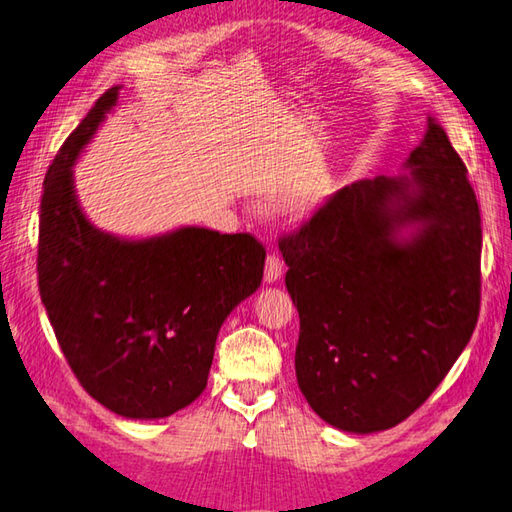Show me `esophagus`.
<instances>
[{"mask_svg":"<svg viewBox=\"0 0 512 512\" xmlns=\"http://www.w3.org/2000/svg\"><path fill=\"white\" fill-rule=\"evenodd\" d=\"M284 273V264L282 259H279L277 255H268L266 257V266H264V282L266 284H275L279 277H282Z\"/></svg>","mask_w":512,"mask_h":512,"instance_id":"obj_1","label":"esophagus"}]
</instances>
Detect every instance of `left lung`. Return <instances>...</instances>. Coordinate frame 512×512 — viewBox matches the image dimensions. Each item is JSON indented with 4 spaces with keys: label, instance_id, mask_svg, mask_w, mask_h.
Returning a JSON list of instances; mask_svg holds the SVG:
<instances>
[{
    "label": "left lung",
    "instance_id": "8db88e82",
    "mask_svg": "<svg viewBox=\"0 0 512 512\" xmlns=\"http://www.w3.org/2000/svg\"><path fill=\"white\" fill-rule=\"evenodd\" d=\"M404 168L337 190L279 242L299 313V390L346 433L413 415L479 317L482 217L435 117Z\"/></svg>",
    "mask_w": 512,
    "mask_h": 512
}]
</instances>
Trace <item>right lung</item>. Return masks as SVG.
Here are the masks:
<instances>
[{"mask_svg":"<svg viewBox=\"0 0 512 512\" xmlns=\"http://www.w3.org/2000/svg\"><path fill=\"white\" fill-rule=\"evenodd\" d=\"M119 88L97 99L46 173L39 295L86 393L115 415L162 419L204 393L219 328L262 284L266 250L248 233L182 226L126 239L88 222L73 166Z\"/></svg>","mask_w":512,"mask_h":512,"instance_id":"1","label":"right lung"}]
</instances>
